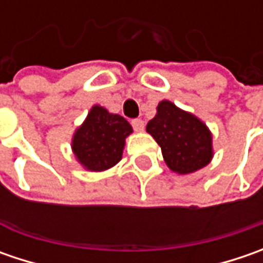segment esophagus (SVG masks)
<instances>
[{
    "label": "esophagus",
    "mask_w": 263,
    "mask_h": 263,
    "mask_svg": "<svg viewBox=\"0 0 263 263\" xmlns=\"http://www.w3.org/2000/svg\"><path fill=\"white\" fill-rule=\"evenodd\" d=\"M132 126H133V128H135L136 132H142L143 127H145V123H143V120H140V118H135V120H132Z\"/></svg>",
    "instance_id": "esophagus-1"
}]
</instances>
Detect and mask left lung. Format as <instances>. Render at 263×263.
I'll return each instance as SVG.
<instances>
[{
  "label": "left lung",
  "mask_w": 263,
  "mask_h": 263,
  "mask_svg": "<svg viewBox=\"0 0 263 263\" xmlns=\"http://www.w3.org/2000/svg\"><path fill=\"white\" fill-rule=\"evenodd\" d=\"M146 130L161 146L162 157L174 173L197 171L212 158V136L208 127L170 101L159 102L157 116L147 123Z\"/></svg>",
  "instance_id": "obj_1"
}]
</instances>
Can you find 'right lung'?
<instances>
[{
	"instance_id": "add662e5",
	"label": "right lung",
	"mask_w": 263,
	"mask_h": 263,
	"mask_svg": "<svg viewBox=\"0 0 263 263\" xmlns=\"http://www.w3.org/2000/svg\"><path fill=\"white\" fill-rule=\"evenodd\" d=\"M133 132L126 118L95 105L73 137L79 162L90 171H104L121 159L126 137Z\"/></svg>"
}]
</instances>
